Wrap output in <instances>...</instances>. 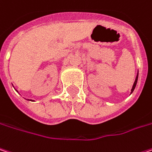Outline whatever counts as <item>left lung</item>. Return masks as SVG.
Masks as SVG:
<instances>
[{
	"mask_svg": "<svg viewBox=\"0 0 152 152\" xmlns=\"http://www.w3.org/2000/svg\"><path fill=\"white\" fill-rule=\"evenodd\" d=\"M137 82H138V75L136 76V79H135V82H134V83H133V86H132V92L134 90V88H135V87H136V84H137Z\"/></svg>",
	"mask_w": 152,
	"mask_h": 152,
	"instance_id": "8db88e82",
	"label": "left lung"
}]
</instances>
